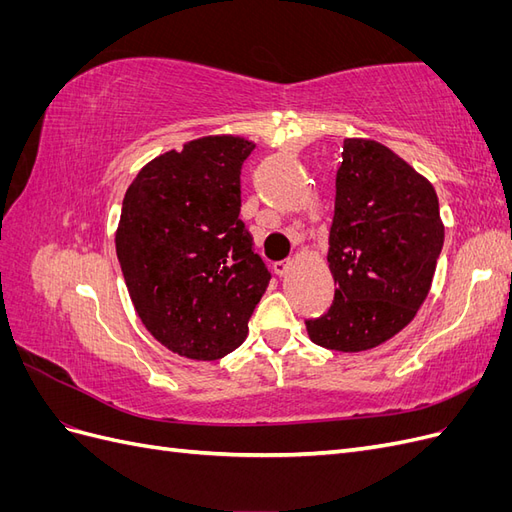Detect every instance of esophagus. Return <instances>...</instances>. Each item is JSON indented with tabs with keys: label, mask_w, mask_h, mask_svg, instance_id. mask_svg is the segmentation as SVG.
Instances as JSON below:
<instances>
[{
	"label": "esophagus",
	"mask_w": 512,
	"mask_h": 512,
	"mask_svg": "<svg viewBox=\"0 0 512 512\" xmlns=\"http://www.w3.org/2000/svg\"><path fill=\"white\" fill-rule=\"evenodd\" d=\"M290 260H282V262H275V265H273V271H275V275L277 277H284L288 271H290Z\"/></svg>",
	"instance_id": "34e87169"
}]
</instances>
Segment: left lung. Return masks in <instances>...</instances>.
<instances>
[{
	"label": "left lung",
	"mask_w": 512,
	"mask_h": 512,
	"mask_svg": "<svg viewBox=\"0 0 512 512\" xmlns=\"http://www.w3.org/2000/svg\"><path fill=\"white\" fill-rule=\"evenodd\" d=\"M444 245L433 185L389 147L346 138L335 177L329 312L307 320L314 344L363 352L389 342L427 299Z\"/></svg>",
	"instance_id": "1"
}]
</instances>
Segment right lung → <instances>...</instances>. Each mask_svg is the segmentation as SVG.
I'll return each mask as SVG.
<instances>
[{"mask_svg": "<svg viewBox=\"0 0 512 512\" xmlns=\"http://www.w3.org/2000/svg\"><path fill=\"white\" fill-rule=\"evenodd\" d=\"M241 136H203L147 162L123 196L117 258L145 329L185 359L218 361L247 337L271 273L239 220Z\"/></svg>", "mask_w": 512, "mask_h": 512, "instance_id": "obj_1", "label": "right lung"}]
</instances>
